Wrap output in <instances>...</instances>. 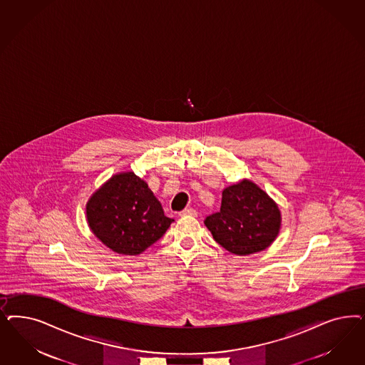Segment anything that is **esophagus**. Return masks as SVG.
<instances>
[{"instance_id": "esophagus-1", "label": "esophagus", "mask_w": 365, "mask_h": 365, "mask_svg": "<svg viewBox=\"0 0 365 365\" xmlns=\"http://www.w3.org/2000/svg\"><path fill=\"white\" fill-rule=\"evenodd\" d=\"M180 216H197V212L192 208H185L184 211L180 212Z\"/></svg>"}]
</instances>
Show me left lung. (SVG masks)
I'll list each match as a JSON object with an SVG mask.
<instances>
[{"mask_svg":"<svg viewBox=\"0 0 365 365\" xmlns=\"http://www.w3.org/2000/svg\"><path fill=\"white\" fill-rule=\"evenodd\" d=\"M213 239L235 255L269 247L281 228V212L269 195L243 180L223 190L220 211L204 220Z\"/></svg>","mask_w":365,"mask_h":365,"instance_id":"8db88e82","label":"left lung"}]
</instances>
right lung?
Wrapping results in <instances>:
<instances>
[{"label":"right lung","mask_w":365,"mask_h":365,"mask_svg":"<svg viewBox=\"0 0 365 365\" xmlns=\"http://www.w3.org/2000/svg\"><path fill=\"white\" fill-rule=\"evenodd\" d=\"M87 222L107 247L138 255L161 239L172 222L148 184L133 172L111 177L87 202Z\"/></svg>","instance_id":"obj_1"}]
</instances>
